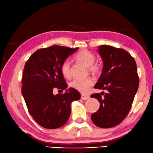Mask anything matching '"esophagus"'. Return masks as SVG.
I'll use <instances>...</instances> for the list:
<instances>
[{"instance_id": "1", "label": "esophagus", "mask_w": 153, "mask_h": 153, "mask_svg": "<svg viewBox=\"0 0 153 153\" xmlns=\"http://www.w3.org/2000/svg\"><path fill=\"white\" fill-rule=\"evenodd\" d=\"M81 97H82V99L83 100H87L89 99L90 97L88 96V95L82 94V95H81Z\"/></svg>"}]
</instances>
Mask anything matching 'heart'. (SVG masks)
Instances as JSON below:
<instances>
[{
  "label": "heart",
  "instance_id": "obj_1",
  "mask_svg": "<svg viewBox=\"0 0 153 153\" xmlns=\"http://www.w3.org/2000/svg\"><path fill=\"white\" fill-rule=\"evenodd\" d=\"M75 60L77 62L83 64L88 67L90 72L93 74H98L101 71V67L97 63H94L95 61V56L88 50H82L75 56ZM61 74L65 78L69 79L71 76V66L68 61H65L62 63L60 67ZM94 81L90 77L82 79H74L70 84L71 86L79 92L86 93H87L91 86L93 85Z\"/></svg>",
  "mask_w": 153,
  "mask_h": 153
}]
</instances>
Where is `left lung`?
Instances as JSON below:
<instances>
[{
  "instance_id": "obj_1",
  "label": "left lung",
  "mask_w": 153,
  "mask_h": 153,
  "mask_svg": "<svg viewBox=\"0 0 153 153\" xmlns=\"http://www.w3.org/2000/svg\"><path fill=\"white\" fill-rule=\"evenodd\" d=\"M98 51L104 67L94 87L106 90V93L91 95L100 103V108L92 114L91 120L97 126L107 128L117 126L126 117L140 81L135 61L126 50L101 45Z\"/></svg>"
}]
</instances>
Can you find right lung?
Returning <instances> with one entry per match:
<instances>
[{
    "instance_id": "right-lung-1",
    "label": "right lung",
    "mask_w": 153,
    "mask_h": 153,
    "mask_svg": "<svg viewBox=\"0 0 153 153\" xmlns=\"http://www.w3.org/2000/svg\"><path fill=\"white\" fill-rule=\"evenodd\" d=\"M79 48L54 45L40 49L25 65L22 94L29 113L40 126L56 129L65 125L71 115V104L80 99L77 90L70 88L63 94L53 95L55 88L65 90L67 84L60 67L70 55Z\"/></svg>"
}]
</instances>
